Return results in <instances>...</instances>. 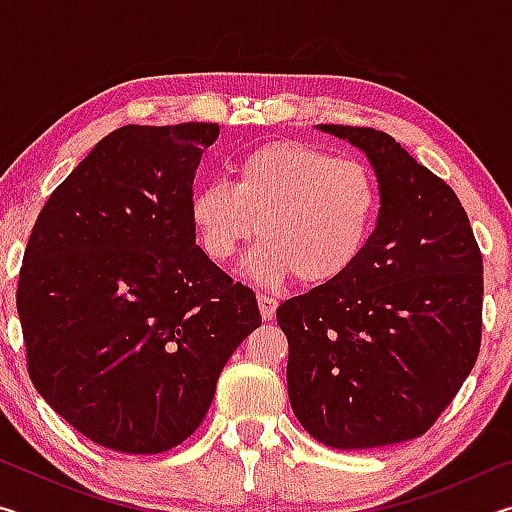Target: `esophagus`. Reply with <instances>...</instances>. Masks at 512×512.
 Listing matches in <instances>:
<instances>
[{
    "mask_svg": "<svg viewBox=\"0 0 512 512\" xmlns=\"http://www.w3.org/2000/svg\"><path fill=\"white\" fill-rule=\"evenodd\" d=\"M257 302H259V311H262V318L271 320L275 316V309H277V298L268 296V293H259Z\"/></svg>",
    "mask_w": 512,
    "mask_h": 512,
    "instance_id": "1",
    "label": "esophagus"
}]
</instances>
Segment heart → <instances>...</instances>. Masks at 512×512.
I'll return each instance as SVG.
<instances>
[{"instance_id": "heart-1", "label": "heart", "mask_w": 512, "mask_h": 512, "mask_svg": "<svg viewBox=\"0 0 512 512\" xmlns=\"http://www.w3.org/2000/svg\"><path fill=\"white\" fill-rule=\"evenodd\" d=\"M381 194L372 169L305 142L257 146L235 164L232 183L207 180L189 212L205 253L228 262L255 237L246 273L262 284L296 275L329 284L359 262L379 216Z\"/></svg>"}]
</instances>
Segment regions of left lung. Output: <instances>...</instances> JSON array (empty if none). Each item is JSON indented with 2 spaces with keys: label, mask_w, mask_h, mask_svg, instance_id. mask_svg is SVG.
I'll return each mask as SVG.
<instances>
[{
  "label": "left lung",
  "mask_w": 512,
  "mask_h": 512,
  "mask_svg": "<svg viewBox=\"0 0 512 512\" xmlns=\"http://www.w3.org/2000/svg\"><path fill=\"white\" fill-rule=\"evenodd\" d=\"M320 131L368 155L381 207L348 273L277 307L289 402L327 447L404 443L433 427L479 357L481 250L454 189L391 135L336 124Z\"/></svg>",
  "instance_id": "1"
}]
</instances>
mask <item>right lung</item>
<instances>
[{
	"label": "right lung",
	"instance_id": "1",
	"mask_svg": "<svg viewBox=\"0 0 512 512\" xmlns=\"http://www.w3.org/2000/svg\"><path fill=\"white\" fill-rule=\"evenodd\" d=\"M219 124H128L38 214L20 280L33 386L101 447L160 454L203 422L232 352L262 325L255 293L196 246L189 212Z\"/></svg>",
	"mask_w": 512,
	"mask_h": 512
}]
</instances>
